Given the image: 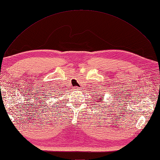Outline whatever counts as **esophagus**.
Here are the masks:
<instances>
[{
	"label": "esophagus",
	"instance_id": "esophagus-1",
	"mask_svg": "<svg viewBox=\"0 0 160 160\" xmlns=\"http://www.w3.org/2000/svg\"><path fill=\"white\" fill-rule=\"evenodd\" d=\"M74 89H75V90H78H78H80V88H79L78 87H74Z\"/></svg>",
	"mask_w": 160,
	"mask_h": 160
}]
</instances>
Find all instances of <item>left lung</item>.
I'll return each instance as SVG.
<instances>
[{"mask_svg": "<svg viewBox=\"0 0 160 160\" xmlns=\"http://www.w3.org/2000/svg\"><path fill=\"white\" fill-rule=\"evenodd\" d=\"M98 100H101V98H99V99H98Z\"/></svg>", "mask_w": 160, "mask_h": 160, "instance_id": "1", "label": "left lung"}]
</instances>
